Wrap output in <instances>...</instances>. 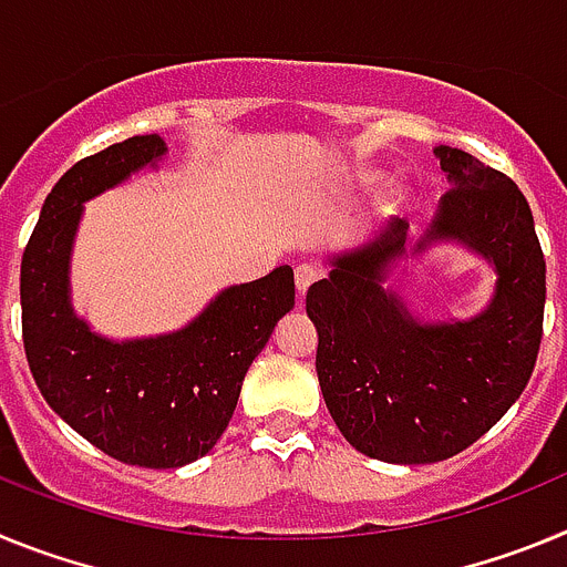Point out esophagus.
<instances>
[{
	"instance_id": "esophagus-1",
	"label": "esophagus",
	"mask_w": 567,
	"mask_h": 567,
	"mask_svg": "<svg viewBox=\"0 0 567 567\" xmlns=\"http://www.w3.org/2000/svg\"><path fill=\"white\" fill-rule=\"evenodd\" d=\"M315 280H318V269L309 267V264H303V267L295 269V287H298V295L303 298L307 295V289L312 287Z\"/></svg>"
}]
</instances>
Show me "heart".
<instances>
[{
    "mask_svg": "<svg viewBox=\"0 0 567 567\" xmlns=\"http://www.w3.org/2000/svg\"><path fill=\"white\" fill-rule=\"evenodd\" d=\"M378 182H380V178L374 173H358V184L363 189H374V187H378Z\"/></svg>",
    "mask_w": 567,
    "mask_h": 567,
    "instance_id": "1",
    "label": "heart"
}]
</instances>
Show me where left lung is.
Segmentation results:
<instances>
[{
    "label": "left lung",
    "mask_w": 567,
    "mask_h": 567,
    "mask_svg": "<svg viewBox=\"0 0 567 567\" xmlns=\"http://www.w3.org/2000/svg\"><path fill=\"white\" fill-rule=\"evenodd\" d=\"M434 155L452 189L440 198L417 252L460 240L497 269L488 309L471 320L420 323L383 287L405 252V221L332 260L312 284L320 392L360 454L383 463H440L508 412L528 385L543 340L545 255L525 195L508 175L457 147Z\"/></svg>",
    "instance_id": "obj_1"
}]
</instances>
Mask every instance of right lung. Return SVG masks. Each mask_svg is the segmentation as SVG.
Segmentation results:
<instances>
[{"label":"right lung","mask_w":567,"mask_h":567,"mask_svg":"<svg viewBox=\"0 0 567 567\" xmlns=\"http://www.w3.org/2000/svg\"><path fill=\"white\" fill-rule=\"evenodd\" d=\"M167 153L162 135H133L76 162L44 198L22 255V340L48 405L118 463L178 468L218 443L244 374L295 307L292 267L224 289L189 327L115 340L70 307V247L82 204Z\"/></svg>","instance_id":"add662e5"}]
</instances>
